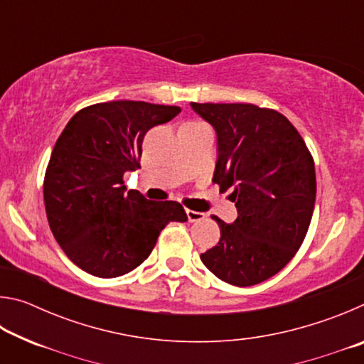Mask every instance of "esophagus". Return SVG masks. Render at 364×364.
<instances>
[{
    "label": "esophagus",
    "mask_w": 364,
    "mask_h": 364,
    "mask_svg": "<svg viewBox=\"0 0 364 364\" xmlns=\"http://www.w3.org/2000/svg\"><path fill=\"white\" fill-rule=\"evenodd\" d=\"M186 215H188V220L191 221V223H194V221H200V220L205 218V213L196 212V210H186Z\"/></svg>",
    "instance_id": "esophagus-1"
}]
</instances>
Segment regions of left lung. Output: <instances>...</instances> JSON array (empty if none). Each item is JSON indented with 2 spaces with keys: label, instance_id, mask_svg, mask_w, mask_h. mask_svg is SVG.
I'll return each mask as SVG.
<instances>
[{
  "label": "left lung",
  "instance_id": "1",
  "mask_svg": "<svg viewBox=\"0 0 364 364\" xmlns=\"http://www.w3.org/2000/svg\"><path fill=\"white\" fill-rule=\"evenodd\" d=\"M217 133L213 183L232 189L237 218L200 260L228 284L247 287L274 276L297 254L316 199L311 154L284 115L254 104H197Z\"/></svg>",
  "mask_w": 364,
  "mask_h": 364
}]
</instances>
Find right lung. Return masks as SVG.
<instances>
[{
	"label": "right lung",
	"mask_w": 364,
	"mask_h": 364,
	"mask_svg": "<svg viewBox=\"0 0 364 364\" xmlns=\"http://www.w3.org/2000/svg\"><path fill=\"white\" fill-rule=\"evenodd\" d=\"M180 112L144 101L101 102L77 112L60 133L43 186L46 217L60 249L86 273H130L170 221H188L178 202L149 200L123 184L127 171L141 168L147 130Z\"/></svg>",
	"instance_id": "obj_1"
}]
</instances>
